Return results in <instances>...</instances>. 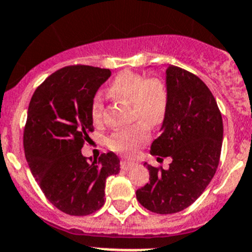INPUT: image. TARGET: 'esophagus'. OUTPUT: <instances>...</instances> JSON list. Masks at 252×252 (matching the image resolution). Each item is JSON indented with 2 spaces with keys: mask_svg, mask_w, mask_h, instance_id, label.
<instances>
[{
  "mask_svg": "<svg viewBox=\"0 0 252 252\" xmlns=\"http://www.w3.org/2000/svg\"><path fill=\"white\" fill-rule=\"evenodd\" d=\"M134 165H135V163H134V161H130V160H122L121 161V168L123 169V170H129V169L133 168Z\"/></svg>",
  "mask_w": 252,
  "mask_h": 252,
  "instance_id": "1",
  "label": "esophagus"
}]
</instances>
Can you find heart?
Returning <instances> with one entry per match:
<instances>
[{
    "label": "heart",
    "instance_id": "obj_1",
    "mask_svg": "<svg viewBox=\"0 0 252 252\" xmlns=\"http://www.w3.org/2000/svg\"><path fill=\"white\" fill-rule=\"evenodd\" d=\"M109 93L130 103L133 118L140 121L135 126L117 130L109 138V147L113 150L130 155L149 140V126H160L165 119L169 105L168 87L155 77L147 78L138 73L124 70L113 79ZM103 113L102 94L95 93L91 104V117L94 123L103 121Z\"/></svg>",
    "mask_w": 252,
    "mask_h": 252
}]
</instances>
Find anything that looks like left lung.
I'll use <instances>...</instances> for the list:
<instances>
[{"instance_id":"obj_1","label":"left lung","mask_w":252,"mask_h":252,"mask_svg":"<svg viewBox=\"0 0 252 252\" xmlns=\"http://www.w3.org/2000/svg\"><path fill=\"white\" fill-rule=\"evenodd\" d=\"M166 87L168 112L150 154L173 161L168 170L144 163L149 183L137 190L145 209L163 215L184 210L203 194L218 169L224 134L221 112L199 77L170 64Z\"/></svg>"}]
</instances>
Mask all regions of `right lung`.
Returning a JSON list of instances; mask_svg holds the SVG:
<instances>
[{"label":"right lung","mask_w":252,"mask_h":252,"mask_svg":"<svg viewBox=\"0 0 252 252\" xmlns=\"http://www.w3.org/2000/svg\"><path fill=\"white\" fill-rule=\"evenodd\" d=\"M92 65H67L37 87L28 105L23 148L32 175L46 197L68 215L84 216L104 205L105 180L118 174L119 158L82 155L94 130L92 99L110 77Z\"/></svg>","instance_id":"right-lung-1"}]
</instances>
